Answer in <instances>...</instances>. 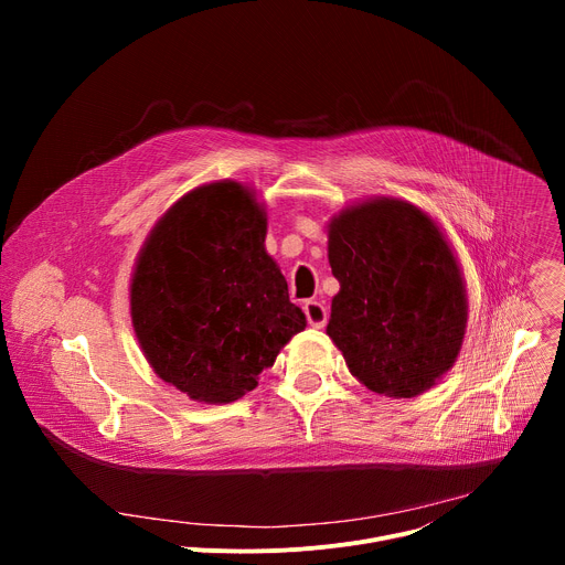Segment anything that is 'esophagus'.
Masks as SVG:
<instances>
[{
    "mask_svg": "<svg viewBox=\"0 0 565 565\" xmlns=\"http://www.w3.org/2000/svg\"><path fill=\"white\" fill-rule=\"evenodd\" d=\"M303 312H306V319H308V324L312 327V329H324L327 327V319H329V310H327V306L321 303V301H306L303 303Z\"/></svg>",
    "mask_w": 565,
    "mask_h": 565,
    "instance_id": "34e87169",
    "label": "esophagus"
}]
</instances>
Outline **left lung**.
Instances as JSON below:
<instances>
[{"mask_svg": "<svg viewBox=\"0 0 565 565\" xmlns=\"http://www.w3.org/2000/svg\"><path fill=\"white\" fill-rule=\"evenodd\" d=\"M340 281L327 333L351 375L388 397H416L456 362L467 288L440 225L409 201L364 199L329 223Z\"/></svg>", "mask_w": 565, "mask_h": 565, "instance_id": "8db88e82", "label": "left lung"}]
</instances>
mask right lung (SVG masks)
<instances>
[{"label": "right lung", "instance_id": "obj_1", "mask_svg": "<svg viewBox=\"0 0 565 565\" xmlns=\"http://www.w3.org/2000/svg\"><path fill=\"white\" fill-rule=\"evenodd\" d=\"M266 207L236 181L183 194L138 253L131 324L153 373L205 405L253 391L306 315L266 253Z\"/></svg>", "mask_w": 565, "mask_h": 565}]
</instances>
